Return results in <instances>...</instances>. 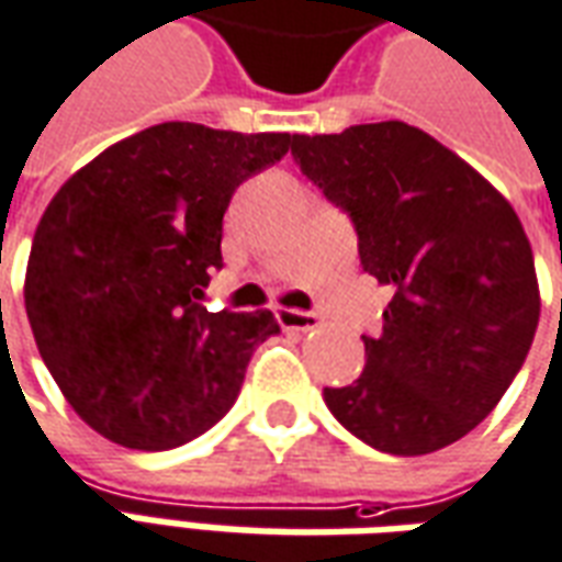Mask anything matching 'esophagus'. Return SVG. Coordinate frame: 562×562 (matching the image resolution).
Segmentation results:
<instances>
[{"instance_id": "1", "label": "esophagus", "mask_w": 562, "mask_h": 562, "mask_svg": "<svg viewBox=\"0 0 562 562\" xmlns=\"http://www.w3.org/2000/svg\"><path fill=\"white\" fill-rule=\"evenodd\" d=\"M277 322H280L282 328H289V331H310V328H316V325H319V319H316L313 313H304V310H289V307L277 310Z\"/></svg>"}]
</instances>
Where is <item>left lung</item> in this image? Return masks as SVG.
I'll use <instances>...</instances> for the list:
<instances>
[{
    "label": "left lung",
    "mask_w": 562,
    "mask_h": 562,
    "mask_svg": "<svg viewBox=\"0 0 562 562\" xmlns=\"http://www.w3.org/2000/svg\"><path fill=\"white\" fill-rule=\"evenodd\" d=\"M292 155L392 285L362 374L325 390L356 438L395 457L453 445L499 404L541 313L527 231L472 164L404 121L294 136Z\"/></svg>",
    "instance_id": "1"
}]
</instances>
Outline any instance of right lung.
Instances as JSON below:
<instances>
[{"instance_id": "add662e5", "label": "right lung", "mask_w": 562, "mask_h": 562, "mask_svg": "<svg viewBox=\"0 0 562 562\" xmlns=\"http://www.w3.org/2000/svg\"><path fill=\"white\" fill-rule=\"evenodd\" d=\"M289 133L167 121L69 176L35 227L23 304L35 347L78 417L131 450H170L225 417L270 310L210 313L222 218Z\"/></svg>"}]
</instances>
